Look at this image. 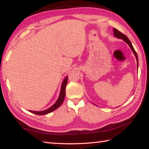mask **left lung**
<instances>
[{
  "instance_id": "obj_1",
  "label": "left lung",
  "mask_w": 149,
  "mask_h": 149,
  "mask_svg": "<svg viewBox=\"0 0 149 149\" xmlns=\"http://www.w3.org/2000/svg\"><path fill=\"white\" fill-rule=\"evenodd\" d=\"M114 36H115L116 37H117V38L123 39V41H124L126 42V43H127L128 45H129L130 47L131 48V49L132 50L133 52V53H134L135 56V57H136V59H137V69H138V64H139V63H138V57H137V52H135L134 48H133V45H132V42H131V41H130L129 39L127 38V37L126 36V35H125L124 34H123L122 33H121L120 31H118V29H115V28H114Z\"/></svg>"
}]
</instances>
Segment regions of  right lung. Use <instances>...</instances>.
Wrapping results in <instances>:
<instances>
[{
  "label": "right lung",
  "mask_w": 149,
  "mask_h": 149,
  "mask_svg": "<svg viewBox=\"0 0 149 149\" xmlns=\"http://www.w3.org/2000/svg\"><path fill=\"white\" fill-rule=\"evenodd\" d=\"M67 81H68V76L65 77L64 81L62 82L58 99L56 102H55L51 107H50L49 108H48V109L45 110H42V111H31V110L29 111V112H31L37 115H45V114H49V113L52 112V111H54L56 109H57L58 108H59L63 103V102H64V97L65 95V87H66V85H67Z\"/></svg>",
  "instance_id": "add662e5"
}]
</instances>
